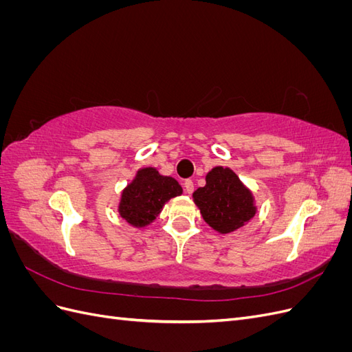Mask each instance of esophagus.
Returning <instances> with one entry per match:
<instances>
[{"instance_id":"34e87169","label":"esophagus","mask_w":352,"mask_h":352,"mask_svg":"<svg viewBox=\"0 0 352 352\" xmlns=\"http://www.w3.org/2000/svg\"><path fill=\"white\" fill-rule=\"evenodd\" d=\"M185 190H186V194H192L194 192V182L190 179H188V180H185Z\"/></svg>"}]
</instances>
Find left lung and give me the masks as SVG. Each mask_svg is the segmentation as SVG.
Masks as SVG:
<instances>
[{"label": "left lung", "instance_id": "8db88e82", "mask_svg": "<svg viewBox=\"0 0 352 352\" xmlns=\"http://www.w3.org/2000/svg\"><path fill=\"white\" fill-rule=\"evenodd\" d=\"M192 197L202 219L220 233L242 228L257 212L252 192L229 167L211 168L206 186L198 188Z\"/></svg>", "mask_w": 352, "mask_h": 352}]
</instances>
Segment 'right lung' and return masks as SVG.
Returning <instances> with one entry per match:
<instances>
[{"label": "right lung", "mask_w": 352, "mask_h": 352, "mask_svg": "<svg viewBox=\"0 0 352 352\" xmlns=\"http://www.w3.org/2000/svg\"><path fill=\"white\" fill-rule=\"evenodd\" d=\"M177 195H182V186L176 179L160 175L154 167H144L123 189L119 212L131 226L145 228L157 219L166 202Z\"/></svg>", "instance_id": "1"}]
</instances>
